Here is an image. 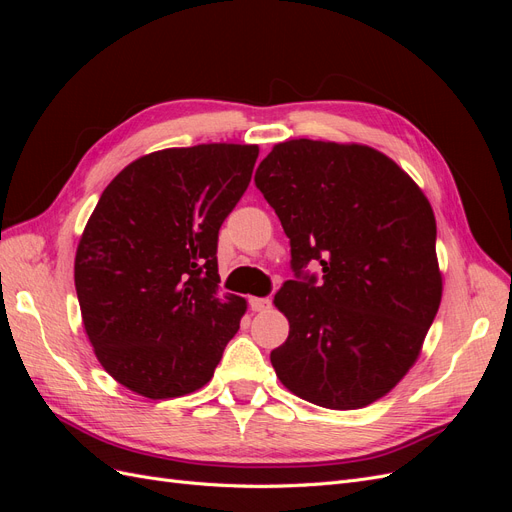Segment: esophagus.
I'll return each mask as SVG.
<instances>
[{"mask_svg":"<svg viewBox=\"0 0 512 512\" xmlns=\"http://www.w3.org/2000/svg\"><path fill=\"white\" fill-rule=\"evenodd\" d=\"M250 307L254 309V312H269V309H271V299L252 297V299H250Z\"/></svg>","mask_w":512,"mask_h":512,"instance_id":"1","label":"esophagus"}]
</instances>
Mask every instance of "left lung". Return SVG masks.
<instances>
[{
  "instance_id": "left-lung-1",
  "label": "left lung",
  "mask_w": 512,
  "mask_h": 512,
  "mask_svg": "<svg viewBox=\"0 0 512 512\" xmlns=\"http://www.w3.org/2000/svg\"><path fill=\"white\" fill-rule=\"evenodd\" d=\"M258 190L290 239L275 307L288 339L271 352L290 393L356 410L391 393L421 354L442 301L436 215L404 168L359 143L292 138L260 162Z\"/></svg>"
}]
</instances>
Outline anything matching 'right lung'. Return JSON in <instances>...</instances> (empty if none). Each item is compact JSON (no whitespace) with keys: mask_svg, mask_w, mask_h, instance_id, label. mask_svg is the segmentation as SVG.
Wrapping results in <instances>:
<instances>
[{"mask_svg":"<svg viewBox=\"0 0 512 512\" xmlns=\"http://www.w3.org/2000/svg\"><path fill=\"white\" fill-rule=\"evenodd\" d=\"M258 145L170 147L106 185L74 258L83 327L106 374L147 399L213 378L247 309L222 294L218 232L252 179Z\"/></svg>","mask_w":512,"mask_h":512,"instance_id":"obj_1","label":"right lung"}]
</instances>
